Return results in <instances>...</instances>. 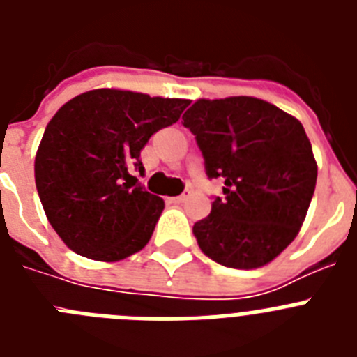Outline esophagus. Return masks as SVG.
Instances as JSON below:
<instances>
[{
  "label": "esophagus",
  "instance_id": "obj_1",
  "mask_svg": "<svg viewBox=\"0 0 357 357\" xmlns=\"http://www.w3.org/2000/svg\"><path fill=\"white\" fill-rule=\"evenodd\" d=\"M189 195H191V191H189V189H185V191L181 195V197H173V198H168V200L172 202V204H182V202L188 200Z\"/></svg>",
  "mask_w": 357,
  "mask_h": 357
}]
</instances>
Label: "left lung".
Masks as SVG:
<instances>
[{
    "mask_svg": "<svg viewBox=\"0 0 357 357\" xmlns=\"http://www.w3.org/2000/svg\"><path fill=\"white\" fill-rule=\"evenodd\" d=\"M223 198L195 223L202 252L239 270L264 266L296 238L317 185L302 123L252 96L198 100L182 116Z\"/></svg>",
    "mask_w": 357,
    "mask_h": 357,
    "instance_id": "left-lung-1",
    "label": "left lung"
}]
</instances>
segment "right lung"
<instances>
[{"label":"right lung","mask_w":357,"mask_h":357,"mask_svg":"<svg viewBox=\"0 0 357 357\" xmlns=\"http://www.w3.org/2000/svg\"><path fill=\"white\" fill-rule=\"evenodd\" d=\"M189 100L119 89L78 94L59 109L36 155V185L48 222L78 255L125 259L150 241L164 200L148 193L141 150L178 121Z\"/></svg>","instance_id":"add662e5"}]
</instances>
